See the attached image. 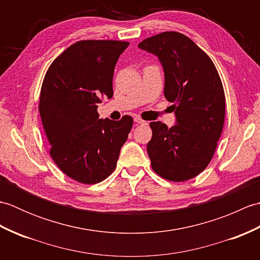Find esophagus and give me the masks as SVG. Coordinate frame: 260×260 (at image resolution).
<instances>
[{
	"label": "esophagus",
	"instance_id": "1",
	"mask_svg": "<svg viewBox=\"0 0 260 260\" xmlns=\"http://www.w3.org/2000/svg\"><path fill=\"white\" fill-rule=\"evenodd\" d=\"M134 121L137 124V125H146V121L144 119H142L140 117H135L134 118Z\"/></svg>",
	"mask_w": 260,
	"mask_h": 260
}]
</instances>
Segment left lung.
I'll list each match as a JSON object with an SVG mask.
<instances>
[{
  "instance_id": "8db88e82",
  "label": "left lung",
  "mask_w": 260,
  "mask_h": 260,
  "mask_svg": "<svg viewBox=\"0 0 260 260\" xmlns=\"http://www.w3.org/2000/svg\"><path fill=\"white\" fill-rule=\"evenodd\" d=\"M139 47L162 62L164 96L174 104L176 117L171 128L161 121L150 123L152 169L173 182L196 178L211 162L223 128L225 97L218 70L208 54L180 32L158 33Z\"/></svg>"
}]
</instances>
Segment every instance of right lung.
Listing matches in <instances>:
<instances>
[{"instance_id": "right-lung-1", "label": "right lung", "mask_w": 260, "mask_h": 260, "mask_svg": "<svg viewBox=\"0 0 260 260\" xmlns=\"http://www.w3.org/2000/svg\"><path fill=\"white\" fill-rule=\"evenodd\" d=\"M129 42L81 40L48 68L39 97L50 155L62 172L82 184H96L114 172L133 118L99 119L97 107L113 97V76Z\"/></svg>"}]
</instances>
